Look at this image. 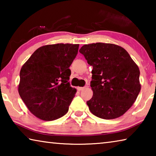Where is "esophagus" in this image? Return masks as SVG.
<instances>
[{"label":"esophagus","mask_w":156,"mask_h":156,"mask_svg":"<svg viewBox=\"0 0 156 156\" xmlns=\"http://www.w3.org/2000/svg\"><path fill=\"white\" fill-rule=\"evenodd\" d=\"M85 89V87H78V91H83V89Z\"/></svg>","instance_id":"1"}]
</instances>
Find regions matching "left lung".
<instances>
[{
	"label": "left lung",
	"instance_id": "obj_1",
	"mask_svg": "<svg viewBox=\"0 0 156 156\" xmlns=\"http://www.w3.org/2000/svg\"><path fill=\"white\" fill-rule=\"evenodd\" d=\"M79 51L93 67V96L87 102L90 112L102 119L120 117L140 91L138 65L123 47L115 44H84Z\"/></svg>",
	"mask_w": 156,
	"mask_h": 156
}]
</instances>
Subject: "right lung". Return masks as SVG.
<instances>
[{"instance_id": "right-lung-1", "label": "right lung", "mask_w": 156, "mask_h": 156, "mask_svg": "<svg viewBox=\"0 0 156 156\" xmlns=\"http://www.w3.org/2000/svg\"><path fill=\"white\" fill-rule=\"evenodd\" d=\"M78 44H47L37 49L21 67L18 93L30 112L51 121L69 110L76 93L70 87L69 69L78 54Z\"/></svg>"}]
</instances>
